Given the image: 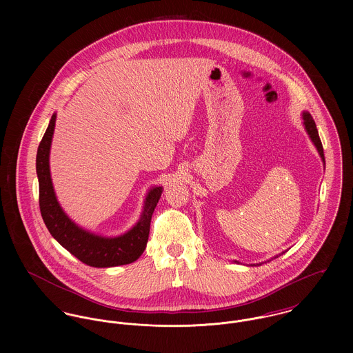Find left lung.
Returning a JSON list of instances; mask_svg holds the SVG:
<instances>
[{"label": "left lung", "instance_id": "obj_1", "mask_svg": "<svg viewBox=\"0 0 353 353\" xmlns=\"http://www.w3.org/2000/svg\"><path fill=\"white\" fill-rule=\"evenodd\" d=\"M303 125H304V129H305L307 134L310 136L311 141L314 143L315 148L318 150V153H319V156H321L322 161L325 163V154H323V148H322V143H321V139H319L318 130H316V125H315V122H314V119H312L311 114H310V112H307V111H304V112H303ZM283 252H281V254H283ZM276 256H279V255H276ZM235 262H236V261H235Z\"/></svg>", "mask_w": 353, "mask_h": 353}]
</instances>
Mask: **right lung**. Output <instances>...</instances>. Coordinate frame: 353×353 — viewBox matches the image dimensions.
<instances>
[{
  "mask_svg": "<svg viewBox=\"0 0 353 353\" xmlns=\"http://www.w3.org/2000/svg\"><path fill=\"white\" fill-rule=\"evenodd\" d=\"M57 114H52L46 133L38 147L37 174L39 181V208L51 236L77 259L94 268H111L137 261L147 248L153 210L163 193L161 186L148 192L140 220L136 225L115 238L95 235L72 221L57 201L51 182V140Z\"/></svg>",
  "mask_w": 353,
  "mask_h": 353,
  "instance_id": "1",
  "label": "right lung"
}]
</instances>
